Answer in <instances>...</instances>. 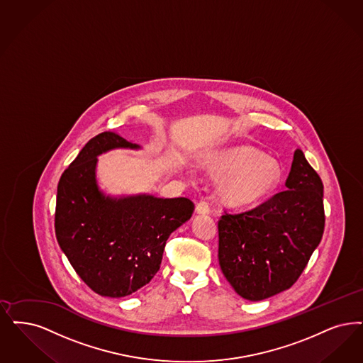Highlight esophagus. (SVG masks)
<instances>
[{
	"mask_svg": "<svg viewBox=\"0 0 363 363\" xmlns=\"http://www.w3.org/2000/svg\"><path fill=\"white\" fill-rule=\"evenodd\" d=\"M196 212L199 215H209L211 213V205L206 201H200L196 206Z\"/></svg>",
	"mask_w": 363,
	"mask_h": 363,
	"instance_id": "esophagus-1",
	"label": "esophagus"
}]
</instances>
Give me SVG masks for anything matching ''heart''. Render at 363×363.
<instances>
[{
    "label": "heart",
    "instance_id": "heart-1",
    "mask_svg": "<svg viewBox=\"0 0 363 363\" xmlns=\"http://www.w3.org/2000/svg\"><path fill=\"white\" fill-rule=\"evenodd\" d=\"M211 173L227 177L221 197L233 206L255 203L278 186L281 172L276 162L254 147L242 145L223 150L206 162Z\"/></svg>",
    "mask_w": 363,
    "mask_h": 363
}]
</instances>
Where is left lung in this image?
Here are the masks:
<instances>
[{
  "mask_svg": "<svg viewBox=\"0 0 363 363\" xmlns=\"http://www.w3.org/2000/svg\"><path fill=\"white\" fill-rule=\"evenodd\" d=\"M285 186L257 208L218 220L221 272L250 301L289 289L324 233L323 182L300 148Z\"/></svg>",
  "mask_w": 363,
  "mask_h": 363,
  "instance_id": "1",
  "label": "left lung"
}]
</instances>
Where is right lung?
<instances>
[{
    "label": "right lung",
    "mask_w": 363,
    "mask_h": 363,
    "mask_svg": "<svg viewBox=\"0 0 363 363\" xmlns=\"http://www.w3.org/2000/svg\"><path fill=\"white\" fill-rule=\"evenodd\" d=\"M115 148L139 150L115 132L87 142L60 177L55 209L59 246L77 274L104 297H124L158 273L166 240L191 218L185 197H112L96 178L97 157Z\"/></svg>",
    "instance_id": "obj_1"
}]
</instances>
